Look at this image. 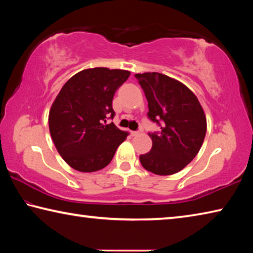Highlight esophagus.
Returning a JSON list of instances; mask_svg holds the SVG:
<instances>
[{
  "label": "esophagus",
  "mask_w": 253,
  "mask_h": 253,
  "mask_svg": "<svg viewBox=\"0 0 253 253\" xmlns=\"http://www.w3.org/2000/svg\"><path fill=\"white\" fill-rule=\"evenodd\" d=\"M130 135H131V136H136V135H138V131H132V130H131V131H130Z\"/></svg>",
  "instance_id": "1"
}]
</instances>
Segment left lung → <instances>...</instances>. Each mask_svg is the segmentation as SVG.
I'll return each instance as SVG.
<instances>
[{"instance_id":"obj_1","label":"left lung","mask_w":253,"mask_h":253,"mask_svg":"<svg viewBox=\"0 0 253 253\" xmlns=\"http://www.w3.org/2000/svg\"><path fill=\"white\" fill-rule=\"evenodd\" d=\"M148 101V117L161 132L149 134L151 152L139 156L143 168L156 175H172L193 161L207 134V117L193 91L160 72L136 74Z\"/></svg>"}]
</instances>
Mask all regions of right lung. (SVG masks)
<instances>
[{
  "label": "right lung",
  "mask_w": 253,
  "mask_h": 253,
  "mask_svg": "<svg viewBox=\"0 0 253 253\" xmlns=\"http://www.w3.org/2000/svg\"><path fill=\"white\" fill-rule=\"evenodd\" d=\"M130 76L122 69L91 68L79 71L63 84L49 111L54 146L68 165L83 173L96 172L113 160L127 138L113 123L115 92Z\"/></svg>",
  "instance_id": "add662e5"
}]
</instances>
